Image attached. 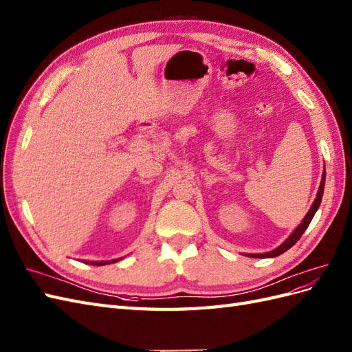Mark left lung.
<instances>
[{"label":"left lung","mask_w":352,"mask_h":352,"mask_svg":"<svg viewBox=\"0 0 352 352\" xmlns=\"http://www.w3.org/2000/svg\"><path fill=\"white\" fill-rule=\"evenodd\" d=\"M324 182H326V174L323 173V177H321V183H320V187H318V193H317V197H316V200H314L313 206L309 208L308 214H307L305 218L302 219V223H300V224L295 228V232H294L292 234H290V237L286 240L285 243L280 245L277 249L271 250V252H267V254H254V255H249V256H252V258H274V256H278V255L285 254L287 249L292 248V246L298 242V240L300 239V236L304 234V232L308 228V226H309V223H311V219H313L314 214L317 212V209H318V206H320V204H321V197H323V192H324Z\"/></svg>","instance_id":"left-lung-1"}]
</instances>
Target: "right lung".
<instances>
[{"instance_id": "1", "label": "right lung", "mask_w": 352, "mask_h": 352, "mask_svg": "<svg viewBox=\"0 0 352 352\" xmlns=\"http://www.w3.org/2000/svg\"><path fill=\"white\" fill-rule=\"evenodd\" d=\"M116 261L119 259H112V261H100V263H89L93 265H106V264H110V263H116ZM85 264H88V261H85Z\"/></svg>"}]
</instances>
